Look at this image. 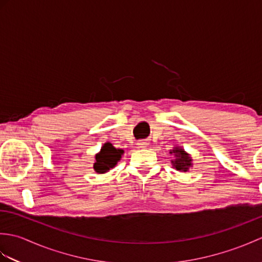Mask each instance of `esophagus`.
Instances as JSON below:
<instances>
[{"instance_id":"1","label":"esophagus","mask_w":262,"mask_h":262,"mask_svg":"<svg viewBox=\"0 0 262 262\" xmlns=\"http://www.w3.org/2000/svg\"><path fill=\"white\" fill-rule=\"evenodd\" d=\"M147 141L146 140H142V141H138L137 142V145L140 146V147H146V145H147Z\"/></svg>"}]
</instances>
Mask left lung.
<instances>
[{
    "label": "left lung",
    "instance_id": "left-lung-1",
    "mask_svg": "<svg viewBox=\"0 0 262 262\" xmlns=\"http://www.w3.org/2000/svg\"><path fill=\"white\" fill-rule=\"evenodd\" d=\"M173 153L176 154V158H177L174 161H172L174 168L179 171H187L189 166L191 165L190 157H189V155L185 151H183V149H181L179 147H176L173 149Z\"/></svg>",
    "mask_w": 262,
    "mask_h": 262
}]
</instances>
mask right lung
<instances>
[{"mask_svg": "<svg viewBox=\"0 0 262 262\" xmlns=\"http://www.w3.org/2000/svg\"><path fill=\"white\" fill-rule=\"evenodd\" d=\"M122 153H124L122 149H117L110 143H105L100 153L96 155V163L93 165L94 170L98 173H104L109 169L114 168L120 160Z\"/></svg>", "mask_w": 262, "mask_h": 262, "instance_id": "1", "label": "right lung"}]
</instances>
